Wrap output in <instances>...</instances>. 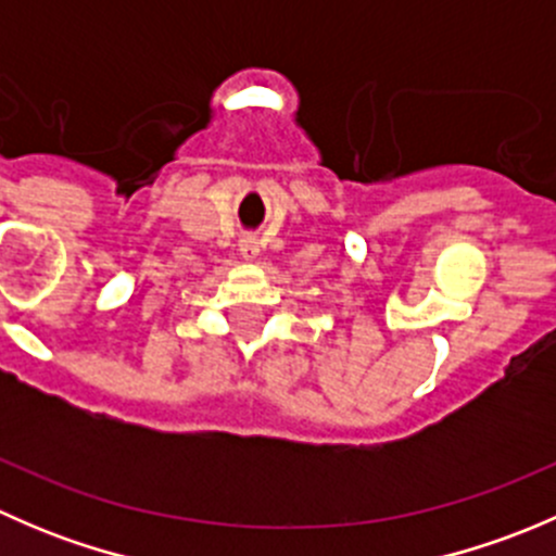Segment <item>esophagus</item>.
<instances>
[{
	"mask_svg": "<svg viewBox=\"0 0 556 556\" xmlns=\"http://www.w3.org/2000/svg\"><path fill=\"white\" fill-rule=\"evenodd\" d=\"M239 252H242V257H247V261H252L261 252V244H257V239L252 233H247V237L239 239Z\"/></svg>",
	"mask_w": 556,
	"mask_h": 556,
	"instance_id": "esophagus-1",
	"label": "esophagus"
}]
</instances>
